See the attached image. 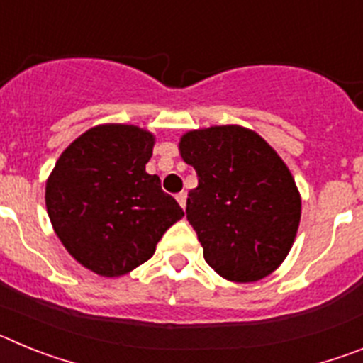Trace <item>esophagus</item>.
I'll return each instance as SVG.
<instances>
[{
  "label": "esophagus",
  "instance_id": "esophagus-1",
  "mask_svg": "<svg viewBox=\"0 0 363 363\" xmlns=\"http://www.w3.org/2000/svg\"><path fill=\"white\" fill-rule=\"evenodd\" d=\"M176 200L182 205V209H185V205H187V192H179L178 196H176Z\"/></svg>",
  "mask_w": 363,
  "mask_h": 363
}]
</instances>
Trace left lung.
Wrapping results in <instances>:
<instances>
[{"label": "left lung", "instance_id": "8db88e82", "mask_svg": "<svg viewBox=\"0 0 363 363\" xmlns=\"http://www.w3.org/2000/svg\"><path fill=\"white\" fill-rule=\"evenodd\" d=\"M178 149L198 174V187L187 198V220L205 262L238 284L277 271L301 216L300 191L277 150L240 125L189 130Z\"/></svg>", "mask_w": 363, "mask_h": 363}]
</instances>
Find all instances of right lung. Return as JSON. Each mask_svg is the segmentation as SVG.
I'll list each match as a JSON object with an SVG mask.
<instances>
[{"label":"right lung","mask_w":363,"mask_h":363,"mask_svg":"<svg viewBox=\"0 0 363 363\" xmlns=\"http://www.w3.org/2000/svg\"><path fill=\"white\" fill-rule=\"evenodd\" d=\"M156 136L136 125H96L62 152L47 178L54 233L78 264L99 277H123L154 255L184 218L178 201L145 171Z\"/></svg>","instance_id":"add662e5"}]
</instances>
